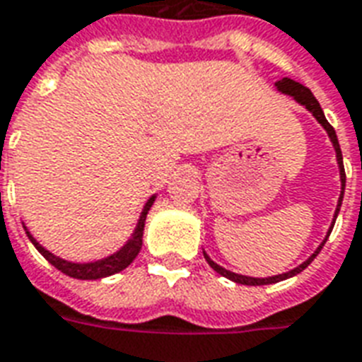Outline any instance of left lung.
<instances>
[{"label": "left lung", "mask_w": 362, "mask_h": 362, "mask_svg": "<svg viewBox=\"0 0 362 362\" xmlns=\"http://www.w3.org/2000/svg\"><path fill=\"white\" fill-rule=\"evenodd\" d=\"M278 90L284 93H288V95H291V98L296 99V101H299L301 105H305L307 109H309L310 113L315 115V119L322 124L324 128H326V132H328V136H330L332 144H334V149H336V157H338V165H339V174H341V195H339V203H338V209H336V218H338V213H339V207H341V202H344V189H345V168H344V157H341V149H339V141H338V136H336V130H334V127H332L330 122L326 120V117H324L322 109H320V105H318L317 98L313 95V92H310L309 88H305L303 84H299V82H296V80L291 78H282L278 80L276 82ZM336 222V221H334ZM334 222H332V228H334ZM332 228L328 230V235H330ZM328 235H326V240H328ZM326 240H324L322 243H320V247L313 253V255L305 261L303 264H299L297 269L290 270V272H286V274H280V276H270V278H249V276H242V274H234V272H230V270L222 269V267H218L216 263H213L211 259H209L207 255H205V261H207L209 264H211V269L216 270L221 276L228 278V280H232V282L235 284H245V286H264V284H276L280 282V280H286V278L290 276H296V274H299L301 270H305L307 267H309L310 263H313V259L318 255V251L322 249V245L326 243Z\"/></svg>", "instance_id": "obj_1"}]
</instances>
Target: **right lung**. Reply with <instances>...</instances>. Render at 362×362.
<instances>
[{
	"label": "right lung",
	"mask_w": 362,
	"mask_h": 362,
	"mask_svg": "<svg viewBox=\"0 0 362 362\" xmlns=\"http://www.w3.org/2000/svg\"><path fill=\"white\" fill-rule=\"evenodd\" d=\"M155 197H149V202L146 203V207H144V213L140 216V222H138V228L132 234V240L124 245V247L120 249L119 253H115V255L107 257L103 261H98V263H88V264H76V263H69V261H63V259H59V257L52 255L49 251H45L42 245H40L34 238L30 235V232H26L28 238H30V242L34 243V247L38 249L40 253L49 261V263L55 267L57 270H61L63 274L71 278H78V280H99V278H105L111 276V274H117L120 270H124L128 264L132 263L134 259L138 257L141 249V238H144V226H146V216L149 207L153 205Z\"/></svg>",
	"instance_id": "right-lung-1"
}]
</instances>
